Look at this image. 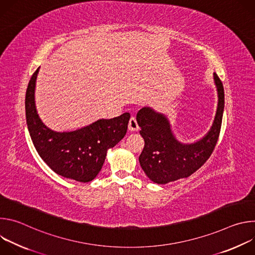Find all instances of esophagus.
<instances>
[{"label":"esophagus","mask_w":255,"mask_h":255,"mask_svg":"<svg viewBox=\"0 0 255 255\" xmlns=\"http://www.w3.org/2000/svg\"><path fill=\"white\" fill-rule=\"evenodd\" d=\"M138 128H139L138 122H137L136 118L132 116V117L130 118V120H129V123H128V129H129L130 131H136V130H138Z\"/></svg>","instance_id":"1"}]
</instances>
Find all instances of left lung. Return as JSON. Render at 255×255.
<instances>
[{"label":"left lung","instance_id":"obj_1","mask_svg":"<svg viewBox=\"0 0 255 255\" xmlns=\"http://www.w3.org/2000/svg\"><path fill=\"white\" fill-rule=\"evenodd\" d=\"M218 91V109L212 128L201 140L192 144L178 142L168 120L150 108H142L136 119L141 127L144 148L139 162L153 183L163 185L188 177L197 171L213 153L220 135L224 111V88L221 80L214 74Z\"/></svg>","mask_w":255,"mask_h":255}]
</instances>
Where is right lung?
Segmentation results:
<instances>
[{
  "instance_id": "1",
  "label": "right lung",
  "mask_w": 255,
  "mask_h": 255,
  "mask_svg": "<svg viewBox=\"0 0 255 255\" xmlns=\"http://www.w3.org/2000/svg\"><path fill=\"white\" fill-rule=\"evenodd\" d=\"M39 68L32 75L25 98L26 122L34 146L43 161L57 174L81 183L93 180L100 172L109 148L123 139L129 113L97 122L70 132L46 127L36 111L34 92Z\"/></svg>"
}]
</instances>
